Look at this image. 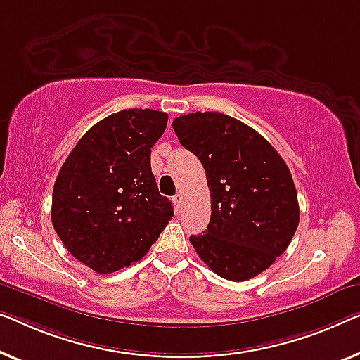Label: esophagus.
<instances>
[{
  "label": "esophagus",
  "mask_w": 360,
  "mask_h": 360,
  "mask_svg": "<svg viewBox=\"0 0 360 360\" xmlns=\"http://www.w3.org/2000/svg\"><path fill=\"white\" fill-rule=\"evenodd\" d=\"M173 202L176 203V207H178V208L182 205V194H181V192H178V194L173 197Z\"/></svg>",
  "instance_id": "obj_1"
}]
</instances>
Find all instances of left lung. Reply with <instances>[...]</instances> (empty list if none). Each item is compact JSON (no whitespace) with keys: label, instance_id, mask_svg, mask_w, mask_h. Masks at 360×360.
Returning a JSON list of instances; mask_svg holds the SVG:
<instances>
[{"label":"left lung","instance_id":"1","mask_svg":"<svg viewBox=\"0 0 360 360\" xmlns=\"http://www.w3.org/2000/svg\"><path fill=\"white\" fill-rule=\"evenodd\" d=\"M182 147L200 160L212 197L203 234L191 236L198 257L218 276L245 281L288 249L299 224L291 171L259 132L223 112L176 117Z\"/></svg>","mask_w":360,"mask_h":360}]
</instances>
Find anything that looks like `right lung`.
I'll list each match as a JSON object with an SVG mask.
<instances>
[{
	"instance_id": "obj_1",
	"label": "right lung",
	"mask_w": 360,
	"mask_h": 360,
	"mask_svg": "<svg viewBox=\"0 0 360 360\" xmlns=\"http://www.w3.org/2000/svg\"><path fill=\"white\" fill-rule=\"evenodd\" d=\"M168 115L122 110L84 134L53 187L51 223L66 249L96 273L141 260L173 218L150 166Z\"/></svg>"
}]
</instances>
